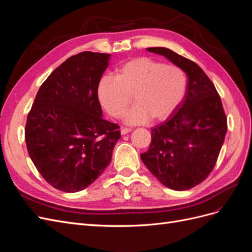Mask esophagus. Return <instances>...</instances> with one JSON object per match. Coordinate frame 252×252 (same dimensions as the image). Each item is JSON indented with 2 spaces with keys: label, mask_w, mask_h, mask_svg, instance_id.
<instances>
[{
  "label": "esophagus",
  "mask_w": 252,
  "mask_h": 252,
  "mask_svg": "<svg viewBox=\"0 0 252 252\" xmlns=\"http://www.w3.org/2000/svg\"><path fill=\"white\" fill-rule=\"evenodd\" d=\"M130 131H131L130 128H126V127H122V128H121V134H122V135H125V134L130 132Z\"/></svg>",
  "instance_id": "obj_1"
}]
</instances>
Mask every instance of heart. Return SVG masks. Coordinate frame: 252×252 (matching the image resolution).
Returning a JSON list of instances; mask_svg holds the SVG:
<instances>
[{
	"label": "heart",
	"instance_id": "obj_1",
	"mask_svg": "<svg viewBox=\"0 0 252 252\" xmlns=\"http://www.w3.org/2000/svg\"><path fill=\"white\" fill-rule=\"evenodd\" d=\"M186 90L187 77L182 68L139 57L121 64L117 77H101L96 95L104 109L116 119L124 116L133 95L135 105L125 114V123L140 125L151 118L156 121L168 118L182 103Z\"/></svg>",
	"mask_w": 252,
	"mask_h": 252
}]
</instances>
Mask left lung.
<instances>
[{
	"label": "left lung",
	"mask_w": 252,
	"mask_h": 252,
	"mask_svg": "<svg viewBox=\"0 0 252 252\" xmlns=\"http://www.w3.org/2000/svg\"><path fill=\"white\" fill-rule=\"evenodd\" d=\"M187 74V90L173 116L151 128L143 163L166 187L187 190L199 185L216 166L227 131L222 101L202 68L164 47L147 48Z\"/></svg>",
	"instance_id": "8db88e82"
}]
</instances>
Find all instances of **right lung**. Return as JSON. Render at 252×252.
I'll return each mask as SVG.
<instances>
[{"mask_svg": "<svg viewBox=\"0 0 252 252\" xmlns=\"http://www.w3.org/2000/svg\"><path fill=\"white\" fill-rule=\"evenodd\" d=\"M108 53L84 51L67 59L42 84L25 128L26 146L48 184L64 192L85 189L110 164L119 125L102 117L97 82Z\"/></svg>", "mask_w": 252, "mask_h": 252, "instance_id": "add662e5", "label": "right lung"}]
</instances>
